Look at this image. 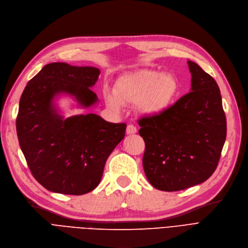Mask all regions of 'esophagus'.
I'll return each mask as SVG.
<instances>
[{"label":"esophagus","mask_w":248,"mask_h":248,"mask_svg":"<svg viewBox=\"0 0 248 248\" xmlns=\"http://www.w3.org/2000/svg\"><path fill=\"white\" fill-rule=\"evenodd\" d=\"M136 132H137V128L134 125L129 124L127 126V128H126V133L127 134H134Z\"/></svg>","instance_id":"34e87169"}]
</instances>
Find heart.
<instances>
[{
  "label": "heart",
  "mask_w": 248,
  "mask_h": 248,
  "mask_svg": "<svg viewBox=\"0 0 248 248\" xmlns=\"http://www.w3.org/2000/svg\"><path fill=\"white\" fill-rule=\"evenodd\" d=\"M177 92L178 82L173 75L145 70L119 79L114 91L106 87L104 98L114 110L137 104L140 113L153 116L169 108Z\"/></svg>",
  "instance_id": "b5f03b06"
}]
</instances>
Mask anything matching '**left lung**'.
Here are the masks:
<instances>
[{
  "mask_svg": "<svg viewBox=\"0 0 248 248\" xmlns=\"http://www.w3.org/2000/svg\"><path fill=\"white\" fill-rule=\"evenodd\" d=\"M190 93L138 124L145 151L143 170L158 190L178 191L213 175L227 135L222 96L215 79L192 61Z\"/></svg>",
  "mask_w": 248,
  "mask_h": 248,
  "instance_id": "1",
  "label": "left lung"
}]
</instances>
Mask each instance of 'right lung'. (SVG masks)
Listing matches in <instances>:
<instances>
[{
	"label": "right lung",
	"mask_w": 248,
	"mask_h": 248,
	"mask_svg": "<svg viewBox=\"0 0 248 248\" xmlns=\"http://www.w3.org/2000/svg\"><path fill=\"white\" fill-rule=\"evenodd\" d=\"M101 71L67 63L47 64L29 80L16 119L19 144L31 174L46 189L81 195L100 184L107 158L120 142L125 123H110L95 114L64 119L55 97L66 93L82 108L97 102L91 90Z\"/></svg>",
	"instance_id": "1"
}]
</instances>
